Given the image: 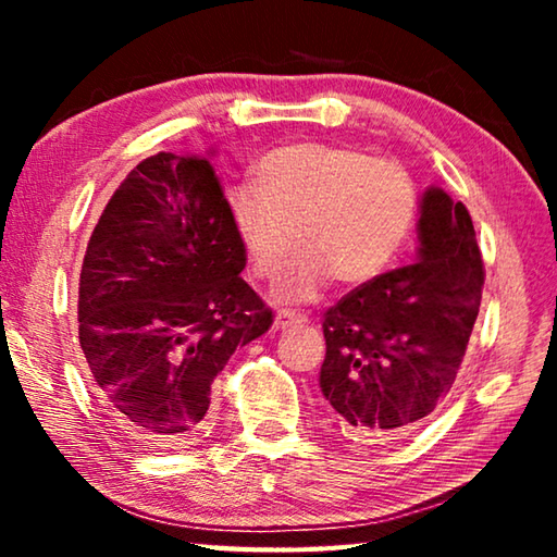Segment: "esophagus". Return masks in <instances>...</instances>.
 <instances>
[{
    "label": "esophagus",
    "instance_id": "1",
    "mask_svg": "<svg viewBox=\"0 0 557 557\" xmlns=\"http://www.w3.org/2000/svg\"><path fill=\"white\" fill-rule=\"evenodd\" d=\"M301 322H307L305 317L301 314H295V312H287V309H280L277 317H275V326L277 329H289V326H297Z\"/></svg>",
    "mask_w": 557,
    "mask_h": 557
}]
</instances>
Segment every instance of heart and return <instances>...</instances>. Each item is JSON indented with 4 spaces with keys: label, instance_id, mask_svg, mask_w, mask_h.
Returning a JSON list of instances; mask_svg holds the SVG:
<instances>
[{
    "label": "heart",
    "instance_id": "b5f03b06",
    "mask_svg": "<svg viewBox=\"0 0 557 557\" xmlns=\"http://www.w3.org/2000/svg\"><path fill=\"white\" fill-rule=\"evenodd\" d=\"M258 184L228 194V221L245 265L270 280L305 248L277 285L282 299H312L329 277L358 287L388 270L412 228L418 191L408 169L363 149L305 143L272 149Z\"/></svg>",
    "mask_w": 557,
    "mask_h": 557
}]
</instances>
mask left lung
Here are the masks:
<instances>
[{"instance_id":"1","label":"left lung","mask_w":557,"mask_h":557,"mask_svg":"<svg viewBox=\"0 0 557 557\" xmlns=\"http://www.w3.org/2000/svg\"><path fill=\"white\" fill-rule=\"evenodd\" d=\"M482 289L467 206L430 188L418 260L348 292L324 314L319 385L346 437L388 440L420 428L457 379Z\"/></svg>"}]
</instances>
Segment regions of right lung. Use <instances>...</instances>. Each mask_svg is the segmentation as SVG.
<instances>
[{"label":"right lung","mask_w":557,"mask_h":557,"mask_svg":"<svg viewBox=\"0 0 557 557\" xmlns=\"http://www.w3.org/2000/svg\"><path fill=\"white\" fill-rule=\"evenodd\" d=\"M209 157H147L110 196L78 282V338L100 405L157 449L194 445L235 348L272 326L240 277Z\"/></svg>","instance_id":"right-lung-1"}]
</instances>
